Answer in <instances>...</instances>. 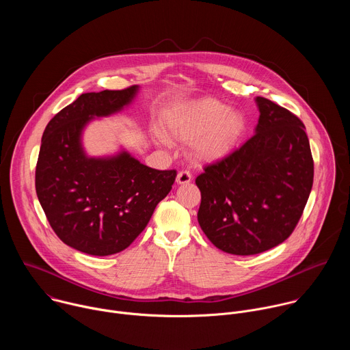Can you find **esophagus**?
I'll return each mask as SVG.
<instances>
[{"label": "esophagus", "instance_id": "34e87169", "mask_svg": "<svg viewBox=\"0 0 350 350\" xmlns=\"http://www.w3.org/2000/svg\"><path fill=\"white\" fill-rule=\"evenodd\" d=\"M191 180H192V174H191L188 170H181V172H178L177 178H176L177 184H189Z\"/></svg>", "mask_w": 350, "mask_h": 350}]
</instances>
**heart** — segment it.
<instances>
[{"label": "heart", "mask_w": 350, "mask_h": 350, "mask_svg": "<svg viewBox=\"0 0 350 350\" xmlns=\"http://www.w3.org/2000/svg\"><path fill=\"white\" fill-rule=\"evenodd\" d=\"M167 133L183 142H195L198 157L217 161L228 155L245 131V119L213 98L196 101L166 120Z\"/></svg>", "instance_id": "1"}]
</instances>
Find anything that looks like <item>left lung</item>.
Instances as JSON below:
<instances>
[{
  "label": "left lung",
  "instance_id": "1",
  "mask_svg": "<svg viewBox=\"0 0 350 350\" xmlns=\"http://www.w3.org/2000/svg\"><path fill=\"white\" fill-rule=\"evenodd\" d=\"M256 103L255 134L195 180L199 226L216 247L239 256L269 251L292 234L314 176L302 120L267 98Z\"/></svg>",
  "mask_w": 350,
  "mask_h": 350
}]
</instances>
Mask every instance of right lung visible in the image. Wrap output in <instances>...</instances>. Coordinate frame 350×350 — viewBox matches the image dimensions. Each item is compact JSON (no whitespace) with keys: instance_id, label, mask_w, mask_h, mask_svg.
Here are the masks:
<instances>
[{"instance_id":"obj_1","label":"right lung","mask_w":350,"mask_h":350,"mask_svg":"<svg viewBox=\"0 0 350 350\" xmlns=\"http://www.w3.org/2000/svg\"><path fill=\"white\" fill-rule=\"evenodd\" d=\"M138 87L81 94L46 124L36 166V192L58 238L80 252H122L144 231L170 192L176 170H157L127 152L85 157L80 137L92 118L130 104Z\"/></svg>"}]
</instances>
